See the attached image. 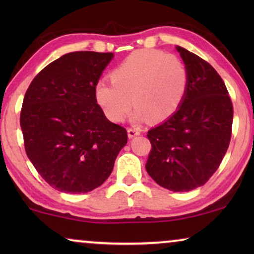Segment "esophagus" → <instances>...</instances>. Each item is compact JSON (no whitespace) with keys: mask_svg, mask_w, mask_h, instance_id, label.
Listing matches in <instances>:
<instances>
[{"mask_svg":"<svg viewBox=\"0 0 254 254\" xmlns=\"http://www.w3.org/2000/svg\"><path fill=\"white\" fill-rule=\"evenodd\" d=\"M127 133H128V137L131 138V137L137 136V135H140L141 130L138 129V128H128Z\"/></svg>","mask_w":254,"mask_h":254,"instance_id":"obj_1","label":"esophagus"}]
</instances>
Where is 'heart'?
I'll list each match as a JSON object with an SVG mask.
<instances>
[{"mask_svg":"<svg viewBox=\"0 0 254 254\" xmlns=\"http://www.w3.org/2000/svg\"><path fill=\"white\" fill-rule=\"evenodd\" d=\"M111 81H100L95 89L97 103L110 120L123 121L134 104V121L140 123L148 118L161 121L171 117L183 103L189 71L175 55L141 50L133 52L113 69Z\"/></svg>","mask_w":254,"mask_h":254,"instance_id":"heart-1","label":"heart"}]
</instances>
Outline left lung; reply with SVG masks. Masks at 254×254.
<instances>
[{
	"label": "left lung",
	"mask_w": 254,
	"mask_h": 254,
	"mask_svg": "<svg viewBox=\"0 0 254 254\" xmlns=\"http://www.w3.org/2000/svg\"><path fill=\"white\" fill-rule=\"evenodd\" d=\"M189 86L178 110L147 136L151 150L145 170L172 192L204 185L220 166L231 138L234 107L217 71L194 53L177 46Z\"/></svg>",
	"instance_id": "obj_1"
}]
</instances>
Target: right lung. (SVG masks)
<instances>
[{
    "label": "right lung",
    "instance_id": "right-lung-1",
    "mask_svg": "<svg viewBox=\"0 0 254 254\" xmlns=\"http://www.w3.org/2000/svg\"><path fill=\"white\" fill-rule=\"evenodd\" d=\"M113 53L62 55L31 82L20 111L24 147L38 173L53 189L88 193L112 172L127 131L111 123L95 89Z\"/></svg>",
    "mask_w": 254,
    "mask_h": 254
}]
</instances>
